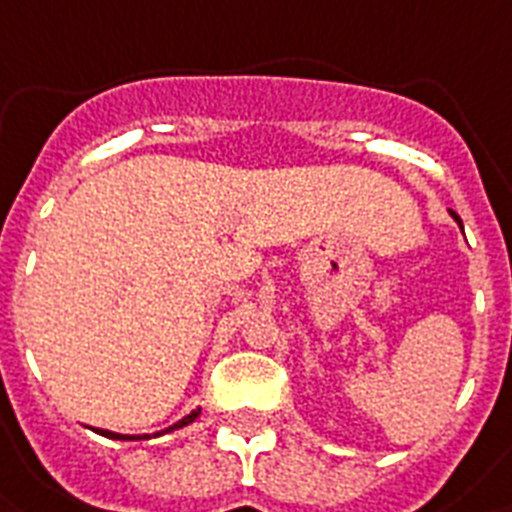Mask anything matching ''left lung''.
Listing matches in <instances>:
<instances>
[{
  "instance_id": "8db88e82",
  "label": "left lung",
  "mask_w": 512,
  "mask_h": 512,
  "mask_svg": "<svg viewBox=\"0 0 512 512\" xmlns=\"http://www.w3.org/2000/svg\"><path fill=\"white\" fill-rule=\"evenodd\" d=\"M451 216H453V219H456V221H459V224H461V219H459V216H456V213H453V211H451Z\"/></svg>"
}]
</instances>
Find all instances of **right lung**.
Masks as SVG:
<instances>
[{
  "label": "right lung",
  "instance_id": "right-lung-1",
  "mask_svg": "<svg viewBox=\"0 0 512 512\" xmlns=\"http://www.w3.org/2000/svg\"><path fill=\"white\" fill-rule=\"evenodd\" d=\"M198 415H201V410L190 412L188 417H182L180 422H175V425H172L170 430L185 428V425H188V422H193L195 417H198ZM97 433H100V435H105V438H115V441H133V438H136V441H139V438H149V435H121V433H110V430H97Z\"/></svg>",
  "mask_w": 512,
  "mask_h": 512
}]
</instances>
